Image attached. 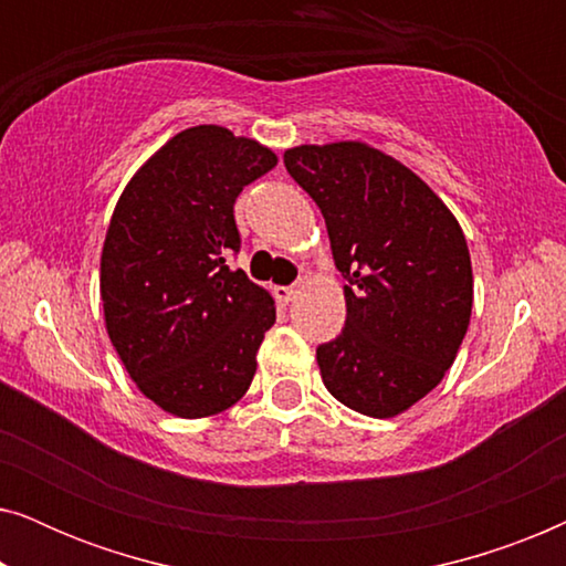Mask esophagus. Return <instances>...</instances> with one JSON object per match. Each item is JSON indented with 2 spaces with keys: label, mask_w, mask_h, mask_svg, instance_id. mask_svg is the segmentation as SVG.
<instances>
[{
  "label": "esophagus",
  "mask_w": 566,
  "mask_h": 566,
  "mask_svg": "<svg viewBox=\"0 0 566 566\" xmlns=\"http://www.w3.org/2000/svg\"><path fill=\"white\" fill-rule=\"evenodd\" d=\"M296 293H298L296 285H277V289H275V298L281 301V304L285 306V304H291L293 298H296Z\"/></svg>",
  "instance_id": "1"
}]
</instances>
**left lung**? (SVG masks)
Returning <instances> with one entry per match:
<instances>
[{"label": "left lung", "instance_id": "left-lung-1", "mask_svg": "<svg viewBox=\"0 0 566 566\" xmlns=\"http://www.w3.org/2000/svg\"><path fill=\"white\" fill-rule=\"evenodd\" d=\"M283 161L319 206L347 281L345 327L316 347L322 381L355 412L401 415L443 381L469 329L474 275L459 221L368 144H306Z\"/></svg>", "mask_w": 566, "mask_h": 566}]
</instances>
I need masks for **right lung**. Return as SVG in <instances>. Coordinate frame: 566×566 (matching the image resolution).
<instances>
[{
  "label": "right lung",
  "instance_id": "right-lung-1",
  "mask_svg": "<svg viewBox=\"0 0 566 566\" xmlns=\"http://www.w3.org/2000/svg\"><path fill=\"white\" fill-rule=\"evenodd\" d=\"M277 157L221 126L169 138L123 190L105 234L99 296L128 376L169 415L198 420L237 405L275 324V301L229 270L234 203Z\"/></svg>",
  "mask_w": 566,
  "mask_h": 566
}]
</instances>
